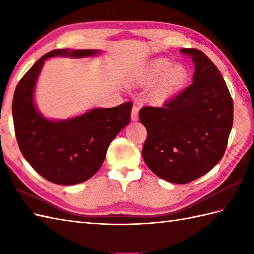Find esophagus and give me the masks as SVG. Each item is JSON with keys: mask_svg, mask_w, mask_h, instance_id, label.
<instances>
[{"mask_svg": "<svg viewBox=\"0 0 254 254\" xmlns=\"http://www.w3.org/2000/svg\"><path fill=\"white\" fill-rule=\"evenodd\" d=\"M131 119L133 121L138 120V107L134 105L132 108V113H131Z\"/></svg>", "mask_w": 254, "mask_h": 254, "instance_id": "1", "label": "esophagus"}]
</instances>
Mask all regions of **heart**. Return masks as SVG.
<instances>
[{"label":"heart","instance_id":"obj_1","mask_svg":"<svg viewBox=\"0 0 254 254\" xmlns=\"http://www.w3.org/2000/svg\"><path fill=\"white\" fill-rule=\"evenodd\" d=\"M168 59L159 58L150 62L142 74L143 82H155L164 75L159 86L156 89L158 98H165L183 85L188 76L187 68L181 64L171 65Z\"/></svg>","mask_w":254,"mask_h":254}]
</instances>
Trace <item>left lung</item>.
<instances>
[{"label":"left lung","mask_w":254,"mask_h":254,"mask_svg":"<svg viewBox=\"0 0 254 254\" xmlns=\"http://www.w3.org/2000/svg\"><path fill=\"white\" fill-rule=\"evenodd\" d=\"M194 64L190 86L163 107H143L147 130L142 155L161 179L185 185L223 158L233 127L234 102L216 65L197 49H181Z\"/></svg>","instance_id":"left-lung-1"}]
</instances>
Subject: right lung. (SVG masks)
Instances as JSON below:
<instances>
[{
    "label": "right lung",
    "instance_id": "obj_1",
    "mask_svg": "<svg viewBox=\"0 0 254 254\" xmlns=\"http://www.w3.org/2000/svg\"><path fill=\"white\" fill-rule=\"evenodd\" d=\"M96 53L97 50H52L16 86L12 111L20 152L38 174L57 185L73 186L90 179L104 163L112 139L130 122L132 102L97 108L64 121L48 120L35 108V85L48 58H82Z\"/></svg>",
    "mask_w": 254,
    "mask_h": 254
}]
</instances>
